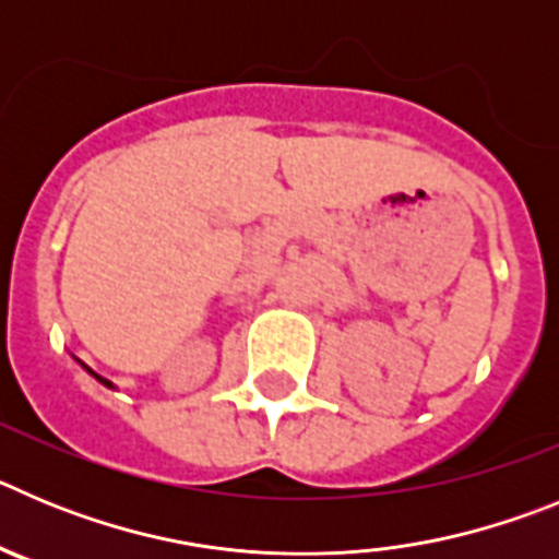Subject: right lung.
Returning <instances> with one entry per match:
<instances>
[{"label":"right lung","mask_w":559,"mask_h":559,"mask_svg":"<svg viewBox=\"0 0 559 559\" xmlns=\"http://www.w3.org/2000/svg\"><path fill=\"white\" fill-rule=\"evenodd\" d=\"M83 369H86V372H88V374H95V372H92V369H88V367H83ZM95 378H97V380H100V383H103V386H111V380H106V378H100V374H95Z\"/></svg>","instance_id":"add662e5"}]
</instances>
